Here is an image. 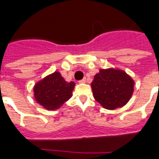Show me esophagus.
Listing matches in <instances>:
<instances>
[{"instance_id":"esophagus-1","label":"esophagus","mask_w":159,"mask_h":159,"mask_svg":"<svg viewBox=\"0 0 159 159\" xmlns=\"http://www.w3.org/2000/svg\"><path fill=\"white\" fill-rule=\"evenodd\" d=\"M86 82V78H83L82 80L79 81V83H85Z\"/></svg>"}]
</instances>
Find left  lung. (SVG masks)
Listing matches in <instances>:
<instances>
[{
	"label": "left lung",
	"instance_id": "1",
	"mask_svg": "<svg viewBox=\"0 0 159 159\" xmlns=\"http://www.w3.org/2000/svg\"><path fill=\"white\" fill-rule=\"evenodd\" d=\"M95 100L107 110L123 107L128 103L134 90V81L119 68L101 69L92 82Z\"/></svg>",
	"mask_w": 159,
	"mask_h": 159
}]
</instances>
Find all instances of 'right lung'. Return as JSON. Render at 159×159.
I'll use <instances>...</instances> for the list:
<instances>
[{
	"instance_id": "obj_1",
	"label": "right lung",
	"mask_w": 159,
	"mask_h": 159,
	"mask_svg": "<svg viewBox=\"0 0 159 159\" xmlns=\"http://www.w3.org/2000/svg\"><path fill=\"white\" fill-rule=\"evenodd\" d=\"M74 82H67L59 72H54L36 82L34 97L37 103L48 111L59 109L72 97Z\"/></svg>"
}]
</instances>
